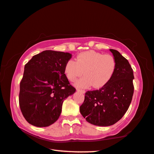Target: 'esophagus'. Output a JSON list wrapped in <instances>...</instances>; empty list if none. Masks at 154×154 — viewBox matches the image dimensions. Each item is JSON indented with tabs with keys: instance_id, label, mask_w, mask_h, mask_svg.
Listing matches in <instances>:
<instances>
[{
	"instance_id": "obj_1",
	"label": "esophagus",
	"mask_w": 154,
	"mask_h": 154,
	"mask_svg": "<svg viewBox=\"0 0 154 154\" xmlns=\"http://www.w3.org/2000/svg\"><path fill=\"white\" fill-rule=\"evenodd\" d=\"M77 91H79V92H82V93H85V92H86V91H85V90H84L77 89Z\"/></svg>"
}]
</instances>
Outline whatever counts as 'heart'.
I'll use <instances>...</instances> for the list:
<instances>
[{"instance_id":"1","label":"heart","mask_w":154,"mask_h":154,"mask_svg":"<svg viewBox=\"0 0 154 154\" xmlns=\"http://www.w3.org/2000/svg\"><path fill=\"white\" fill-rule=\"evenodd\" d=\"M116 70V61L113 56L94 51L79 53L76 60H69L64 66V74L70 82L84 74V76L75 83V86L82 88L92 86L101 88L111 81Z\"/></svg>"}]
</instances>
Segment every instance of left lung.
Segmentation results:
<instances>
[{
  "label": "left lung",
  "instance_id": "8db88e82",
  "mask_svg": "<svg viewBox=\"0 0 154 154\" xmlns=\"http://www.w3.org/2000/svg\"><path fill=\"white\" fill-rule=\"evenodd\" d=\"M116 61V70L108 84L88 91L79 110L88 123L97 126L114 125L124 116L134 94L133 70L118 51L109 49Z\"/></svg>",
  "mask_w": 154,
  "mask_h": 154
}]
</instances>
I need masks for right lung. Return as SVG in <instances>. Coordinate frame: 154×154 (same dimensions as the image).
I'll use <instances>...</instances> for the list:
<instances>
[{"label": "right lung", "mask_w": 154, "mask_h": 154, "mask_svg": "<svg viewBox=\"0 0 154 154\" xmlns=\"http://www.w3.org/2000/svg\"><path fill=\"white\" fill-rule=\"evenodd\" d=\"M69 53L44 51L24 66L20 84L19 105L31 125L48 127L59 119L64 99L75 93L64 74Z\"/></svg>", "instance_id": "obj_1"}]
</instances>
